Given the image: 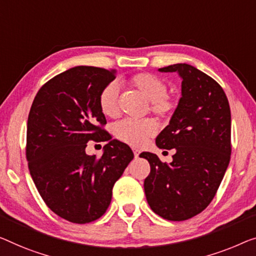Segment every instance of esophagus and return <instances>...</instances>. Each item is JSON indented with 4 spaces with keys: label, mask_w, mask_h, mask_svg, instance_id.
I'll list each match as a JSON object with an SVG mask.
<instances>
[{
    "label": "esophagus",
    "mask_w": 256,
    "mask_h": 256,
    "mask_svg": "<svg viewBox=\"0 0 256 256\" xmlns=\"http://www.w3.org/2000/svg\"><path fill=\"white\" fill-rule=\"evenodd\" d=\"M133 152H134V158H139V152L136 150H133Z\"/></svg>",
    "instance_id": "obj_1"
}]
</instances>
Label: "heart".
Returning a JSON list of instances; mask_svg holds the SVG:
<instances>
[{
    "instance_id": "heart-1",
    "label": "heart",
    "mask_w": 256,
    "mask_h": 256,
    "mask_svg": "<svg viewBox=\"0 0 256 256\" xmlns=\"http://www.w3.org/2000/svg\"><path fill=\"white\" fill-rule=\"evenodd\" d=\"M128 84L139 90L150 102L152 112L158 116H166L174 108V101L166 94L168 87L163 79L152 74H139L128 79ZM120 86L110 82L101 92L98 104L101 112L108 117H116L120 112L118 106ZM156 124L152 120H131L126 118L114 126V134L117 139L131 146L139 147L156 133Z\"/></svg>"
}]
</instances>
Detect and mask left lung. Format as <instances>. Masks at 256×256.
<instances>
[{"label": "left lung", "instance_id": "1", "mask_svg": "<svg viewBox=\"0 0 256 256\" xmlns=\"http://www.w3.org/2000/svg\"><path fill=\"white\" fill-rule=\"evenodd\" d=\"M176 72L182 98L169 125L156 138L161 150H176L170 164L144 152L150 164L144 188L152 210L169 220L200 214L215 196L231 155V112L215 80L186 63L158 68Z\"/></svg>", "mask_w": 256, "mask_h": 256}]
</instances>
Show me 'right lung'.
<instances>
[{
	"label": "right lung",
	"instance_id": "1",
	"mask_svg": "<svg viewBox=\"0 0 256 256\" xmlns=\"http://www.w3.org/2000/svg\"><path fill=\"white\" fill-rule=\"evenodd\" d=\"M117 71L74 66L57 74L34 98L28 120L26 158L30 177L46 204L68 222L85 224L108 209L112 188L134 155L112 139L98 98ZM90 140H106L96 159Z\"/></svg>",
	"mask_w": 256,
	"mask_h": 256
}]
</instances>
